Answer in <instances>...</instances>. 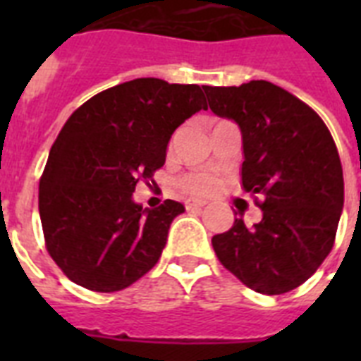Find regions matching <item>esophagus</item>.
<instances>
[{"label": "esophagus", "mask_w": 361, "mask_h": 361, "mask_svg": "<svg viewBox=\"0 0 361 361\" xmlns=\"http://www.w3.org/2000/svg\"><path fill=\"white\" fill-rule=\"evenodd\" d=\"M206 206V200H200V198H189L185 202L187 209H200Z\"/></svg>", "instance_id": "34e87169"}]
</instances>
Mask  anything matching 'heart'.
I'll list each match as a JSON object with an SVG mask.
<instances>
[{
	"label": "heart",
	"mask_w": 361,
	"mask_h": 361,
	"mask_svg": "<svg viewBox=\"0 0 361 361\" xmlns=\"http://www.w3.org/2000/svg\"><path fill=\"white\" fill-rule=\"evenodd\" d=\"M181 187L187 192H212L217 187V180L208 172H195L181 180Z\"/></svg>",
	"instance_id": "heart-1"
}]
</instances>
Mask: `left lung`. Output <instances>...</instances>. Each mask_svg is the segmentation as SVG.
I'll use <instances>...</instances> for the list:
<instances>
[{"label": "left lung", "mask_w": 361, "mask_h": 361, "mask_svg": "<svg viewBox=\"0 0 361 361\" xmlns=\"http://www.w3.org/2000/svg\"><path fill=\"white\" fill-rule=\"evenodd\" d=\"M209 109L241 130V183L262 195V219L243 217L212 238L231 274L260 294H285L330 255L345 202L343 166L330 130L311 106L266 80L204 86Z\"/></svg>", "instance_id": "8db88e82"}]
</instances>
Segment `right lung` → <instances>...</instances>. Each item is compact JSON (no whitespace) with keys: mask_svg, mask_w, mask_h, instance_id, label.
<instances>
[{"mask_svg":"<svg viewBox=\"0 0 361 361\" xmlns=\"http://www.w3.org/2000/svg\"><path fill=\"white\" fill-rule=\"evenodd\" d=\"M202 109L197 84L136 78L73 112L39 183L47 249L73 283L123 290L157 264L185 208L176 200L142 208L133 192L164 164L172 133Z\"/></svg>","mask_w":361,"mask_h":361,"instance_id":"add662e5","label":"right lung"}]
</instances>
